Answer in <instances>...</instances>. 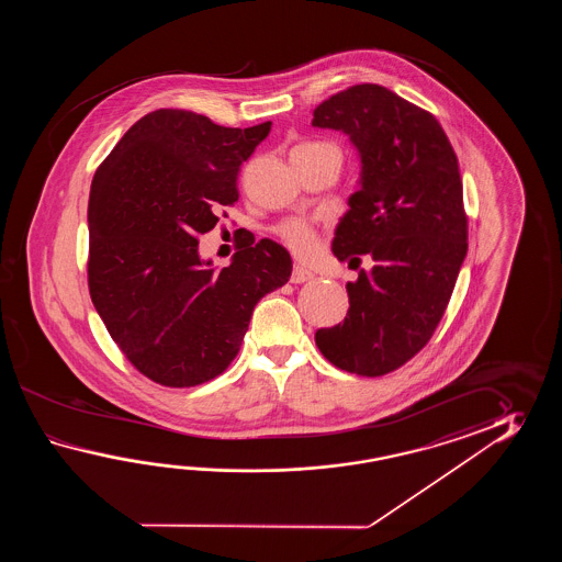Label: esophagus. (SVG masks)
I'll return each instance as SVG.
<instances>
[{"label":"esophagus","instance_id":"34e87169","mask_svg":"<svg viewBox=\"0 0 562 562\" xmlns=\"http://www.w3.org/2000/svg\"><path fill=\"white\" fill-rule=\"evenodd\" d=\"M310 279H313V273H311L310 269H305V267H301V265L293 267L291 283H305V281H310Z\"/></svg>","mask_w":562,"mask_h":562}]
</instances>
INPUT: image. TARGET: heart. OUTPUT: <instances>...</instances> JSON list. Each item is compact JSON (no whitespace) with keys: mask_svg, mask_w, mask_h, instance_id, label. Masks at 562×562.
I'll return each instance as SVG.
<instances>
[{"mask_svg":"<svg viewBox=\"0 0 562 562\" xmlns=\"http://www.w3.org/2000/svg\"><path fill=\"white\" fill-rule=\"evenodd\" d=\"M277 233L285 240L286 247L299 257H311L317 249V235L307 221L291 218L277 228Z\"/></svg>","mask_w":562,"mask_h":562,"instance_id":"b5f03b06","label":"heart"}]
</instances>
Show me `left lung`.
<instances>
[{"label": "left lung", "mask_w": 562, "mask_h": 562, "mask_svg": "<svg viewBox=\"0 0 562 562\" xmlns=\"http://www.w3.org/2000/svg\"><path fill=\"white\" fill-rule=\"evenodd\" d=\"M315 128L346 134L358 150L359 189L331 251L359 267L344 323L317 329L335 368L383 375L430 341L468 251V218L454 148L430 112L378 85L337 92L313 110Z\"/></svg>", "instance_id": "8db88e82"}]
</instances>
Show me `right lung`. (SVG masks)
Instances as JSON below:
<instances>
[{
	"label": "right lung",
	"mask_w": 562,
	"mask_h": 562,
	"mask_svg": "<svg viewBox=\"0 0 562 562\" xmlns=\"http://www.w3.org/2000/svg\"><path fill=\"white\" fill-rule=\"evenodd\" d=\"M271 122L227 128L162 108L132 124L95 170L88 201V285L108 334L136 370L191 387L227 370L259 299L285 285L276 240L239 247L215 269L199 235L237 203L239 168Z\"/></svg>",
	"instance_id": "right-lung-1"
}]
</instances>
